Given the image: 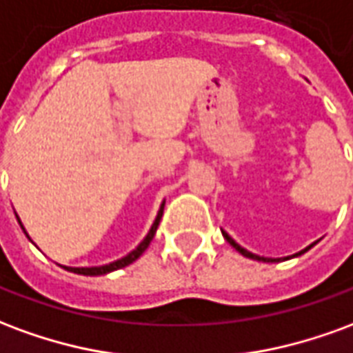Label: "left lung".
I'll return each mask as SVG.
<instances>
[{"label": "left lung", "mask_w": 353, "mask_h": 353, "mask_svg": "<svg viewBox=\"0 0 353 353\" xmlns=\"http://www.w3.org/2000/svg\"><path fill=\"white\" fill-rule=\"evenodd\" d=\"M223 236H225V240H227V242H229V244L232 245V248H234L236 252L242 253L244 257H250V259H255V261H276V259H266V257H259V255H255V253H250V252H248V250H244V248H240V245H238L236 242H234V240H232V238H230L229 234L225 232V230H223ZM312 245H314V244H312ZM312 245H310V248H312ZM310 248H306V250H303V252H301V253L308 252ZM301 253H296V255H301Z\"/></svg>", "instance_id": "obj_1"}]
</instances>
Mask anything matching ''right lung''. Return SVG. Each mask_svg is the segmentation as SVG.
<instances>
[{"label": "right lung", "instance_id": "1", "mask_svg": "<svg viewBox=\"0 0 353 353\" xmlns=\"http://www.w3.org/2000/svg\"><path fill=\"white\" fill-rule=\"evenodd\" d=\"M162 210H164V204H162L161 212H159V215H157V219H154L153 227H151V230H149V234L145 236V240L141 242V244L134 250L132 253H128L126 257H123V259L115 261V263H109V265H103V266H92V268H73V266H64L65 270H70V272H75V274H85V276H101V274H108V272H113V270H119V268H124V266H128L130 263H134V261L138 259L141 253L145 252L147 248H149V244H151V240L154 238V232H157V227H159V223H161V217H162ZM20 223V219H19Z\"/></svg>", "mask_w": 353, "mask_h": 353}]
</instances>
